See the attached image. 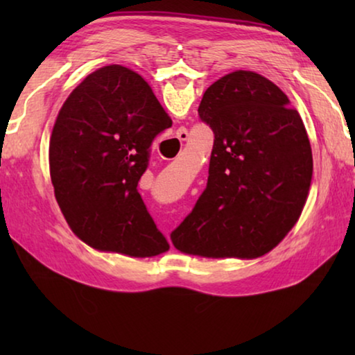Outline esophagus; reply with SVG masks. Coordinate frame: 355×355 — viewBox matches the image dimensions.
I'll return each instance as SVG.
<instances>
[{"mask_svg":"<svg viewBox=\"0 0 355 355\" xmlns=\"http://www.w3.org/2000/svg\"><path fill=\"white\" fill-rule=\"evenodd\" d=\"M177 139L180 141V142H184V141H188V130H186V128H180L178 131H177Z\"/></svg>","mask_w":355,"mask_h":355,"instance_id":"34e87169","label":"esophagus"}]
</instances>
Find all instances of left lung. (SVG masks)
Segmentation results:
<instances>
[{
  "mask_svg": "<svg viewBox=\"0 0 355 355\" xmlns=\"http://www.w3.org/2000/svg\"><path fill=\"white\" fill-rule=\"evenodd\" d=\"M199 116L214 133L208 183L172 243L205 258L268 254L310 191L313 156L302 119L272 81L248 70L213 83Z\"/></svg>",
  "mask_w": 355,
  "mask_h": 355,
  "instance_id": "left-lung-1",
  "label": "left lung"
}]
</instances>
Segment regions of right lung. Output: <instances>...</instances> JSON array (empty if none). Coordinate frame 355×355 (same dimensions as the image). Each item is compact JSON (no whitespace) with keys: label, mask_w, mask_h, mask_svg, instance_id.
I'll return each mask as SVG.
<instances>
[{"label":"right lung","mask_w":355,"mask_h":355,"mask_svg":"<svg viewBox=\"0 0 355 355\" xmlns=\"http://www.w3.org/2000/svg\"><path fill=\"white\" fill-rule=\"evenodd\" d=\"M172 120L144 78L123 65L89 75L65 100L50 137V175L65 220L94 249L128 257L169 250L137 183Z\"/></svg>","instance_id":"1"}]
</instances>
